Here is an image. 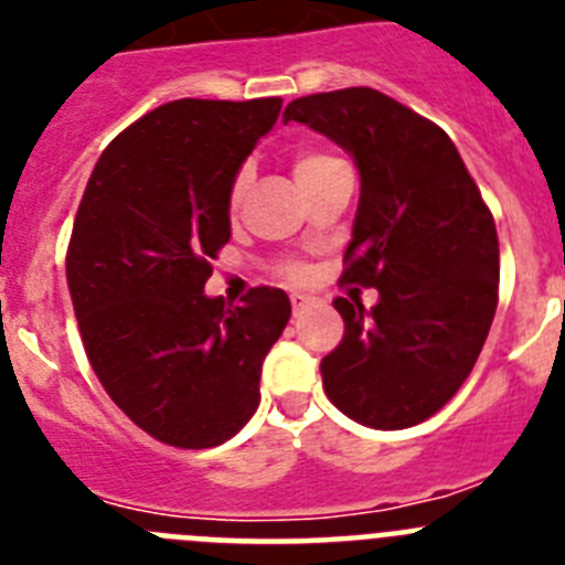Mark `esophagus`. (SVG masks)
I'll return each mask as SVG.
<instances>
[{
  "label": "esophagus",
  "instance_id": "esophagus-1",
  "mask_svg": "<svg viewBox=\"0 0 565 565\" xmlns=\"http://www.w3.org/2000/svg\"><path fill=\"white\" fill-rule=\"evenodd\" d=\"M311 306V297H306V294H291V308H294V313H302L306 311V308Z\"/></svg>",
  "mask_w": 565,
  "mask_h": 565
}]
</instances>
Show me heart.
I'll list each match as a JSON object with an SVG mask.
<instances>
[{
  "mask_svg": "<svg viewBox=\"0 0 565 565\" xmlns=\"http://www.w3.org/2000/svg\"><path fill=\"white\" fill-rule=\"evenodd\" d=\"M337 163H342V161L328 152H319V149H299V152L294 154V178H297L299 186H302V183L313 181V178H319L322 172H328L331 167H337ZM246 186H248V169H239V172L234 174L232 189H228V203H232V206H237L239 198H243V192H246ZM286 274L288 277H299V268L288 266Z\"/></svg>",
  "mask_w": 565,
  "mask_h": 565,
  "instance_id": "1",
  "label": "heart"
}]
</instances>
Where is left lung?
<instances>
[{
    "instance_id": "left-lung-1",
    "label": "left lung",
    "mask_w": 565,
    "mask_h": 565,
    "mask_svg": "<svg viewBox=\"0 0 565 565\" xmlns=\"http://www.w3.org/2000/svg\"><path fill=\"white\" fill-rule=\"evenodd\" d=\"M282 121L308 124L353 154L359 194L342 282L379 302L333 299L342 342L322 359V387L373 430L430 418L469 376L498 308V232L450 135L371 87L291 102Z\"/></svg>"
}]
</instances>
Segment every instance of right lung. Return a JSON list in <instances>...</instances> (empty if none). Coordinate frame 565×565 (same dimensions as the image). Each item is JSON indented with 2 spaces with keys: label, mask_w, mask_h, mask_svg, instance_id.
Segmentation results:
<instances>
[{
  "label": "right lung",
  "mask_w": 565,
  "mask_h": 565,
  "mask_svg": "<svg viewBox=\"0 0 565 565\" xmlns=\"http://www.w3.org/2000/svg\"><path fill=\"white\" fill-rule=\"evenodd\" d=\"M282 98H181L109 141L67 248V286L98 382L141 430L172 447L228 441L259 404V373L291 317L259 286L226 308L206 297L232 237L228 189Z\"/></svg>",
  "instance_id": "1"
}]
</instances>
